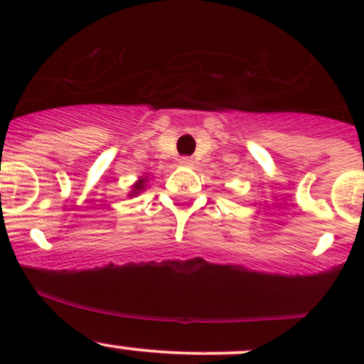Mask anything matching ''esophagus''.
<instances>
[{
    "instance_id": "1",
    "label": "esophagus",
    "mask_w": 364,
    "mask_h": 364,
    "mask_svg": "<svg viewBox=\"0 0 364 364\" xmlns=\"http://www.w3.org/2000/svg\"><path fill=\"white\" fill-rule=\"evenodd\" d=\"M179 164H181L183 167H192L193 160L190 159V156H181V159H179Z\"/></svg>"
}]
</instances>
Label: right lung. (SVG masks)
<instances>
[{
    "label": "right lung",
    "instance_id": "right-lung-1",
    "mask_svg": "<svg viewBox=\"0 0 364 364\" xmlns=\"http://www.w3.org/2000/svg\"><path fill=\"white\" fill-rule=\"evenodd\" d=\"M144 186H146V178L139 179V181L134 185V190H132V192H130V197L137 196L139 192H142V190H144Z\"/></svg>",
    "mask_w": 364,
    "mask_h": 364
}]
</instances>
